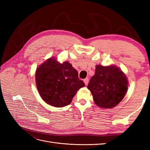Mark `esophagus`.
<instances>
[{"mask_svg":"<svg viewBox=\"0 0 150 150\" xmlns=\"http://www.w3.org/2000/svg\"><path fill=\"white\" fill-rule=\"evenodd\" d=\"M83 81H84V83L85 85L87 86L88 84V82H89V79H88V78H86V79H84Z\"/></svg>","mask_w":150,"mask_h":150,"instance_id":"1","label":"esophagus"}]
</instances>
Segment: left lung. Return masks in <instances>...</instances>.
<instances>
[{"label": "left lung", "mask_w": 150, "mask_h": 150, "mask_svg": "<svg viewBox=\"0 0 150 150\" xmlns=\"http://www.w3.org/2000/svg\"><path fill=\"white\" fill-rule=\"evenodd\" d=\"M128 86L126 76L119 67L97 65L88 89L92 93L95 104L108 109L114 108L122 100Z\"/></svg>", "instance_id": "obj_1"}]
</instances>
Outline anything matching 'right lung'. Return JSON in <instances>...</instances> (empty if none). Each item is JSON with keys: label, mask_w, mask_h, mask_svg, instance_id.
I'll return each mask as SVG.
<instances>
[{"label": "right lung", "mask_w": 150, "mask_h": 150, "mask_svg": "<svg viewBox=\"0 0 150 150\" xmlns=\"http://www.w3.org/2000/svg\"><path fill=\"white\" fill-rule=\"evenodd\" d=\"M35 83L43 100L57 108L71 104L77 91L85 86L71 64L67 61L61 64L54 57L37 68Z\"/></svg>", "instance_id": "obj_1"}]
</instances>
